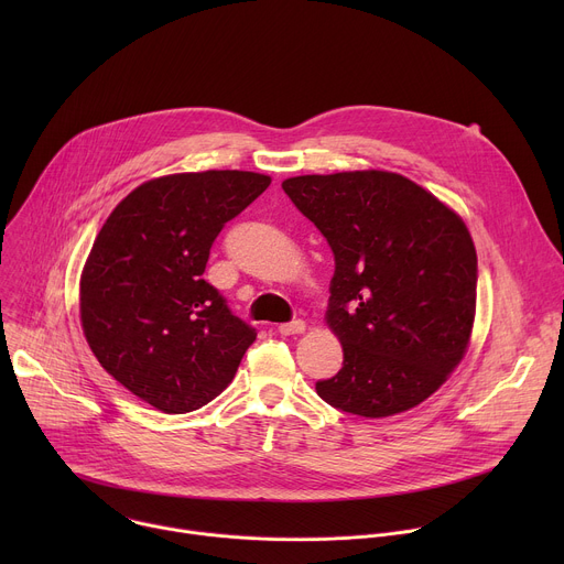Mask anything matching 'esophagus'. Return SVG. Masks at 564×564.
Returning a JSON list of instances; mask_svg holds the SVG:
<instances>
[{
    "label": "esophagus",
    "instance_id": "obj_1",
    "mask_svg": "<svg viewBox=\"0 0 564 564\" xmlns=\"http://www.w3.org/2000/svg\"><path fill=\"white\" fill-rule=\"evenodd\" d=\"M303 330H305V321H303V318H294V321H290V324H281V326H279V333H281L283 337L301 335Z\"/></svg>",
    "mask_w": 564,
    "mask_h": 564
}]
</instances>
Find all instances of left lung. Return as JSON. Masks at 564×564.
Masks as SVG:
<instances>
[{
	"label": "left lung",
	"mask_w": 564,
	"mask_h": 564,
	"mask_svg": "<svg viewBox=\"0 0 564 564\" xmlns=\"http://www.w3.org/2000/svg\"><path fill=\"white\" fill-rule=\"evenodd\" d=\"M281 187L335 254L326 321L344 368L316 381L318 397L361 417L422 404L473 330L477 254L464 220L390 172L296 176Z\"/></svg>",
	"instance_id": "8db88e82"
}]
</instances>
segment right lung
Listing matches in <instances>:
<instances>
[{
    "label": "right lung",
    "instance_id": "obj_1",
    "mask_svg": "<svg viewBox=\"0 0 564 564\" xmlns=\"http://www.w3.org/2000/svg\"><path fill=\"white\" fill-rule=\"evenodd\" d=\"M270 183L236 170L153 178L102 225L79 279V321L100 366L153 409L209 404L254 344L203 272L225 223Z\"/></svg>",
    "mask_w": 564,
    "mask_h": 564
}]
</instances>
